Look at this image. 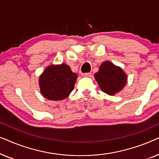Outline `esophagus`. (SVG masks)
<instances>
[{"label": "esophagus", "mask_w": 159, "mask_h": 159, "mask_svg": "<svg viewBox=\"0 0 159 159\" xmlns=\"http://www.w3.org/2000/svg\"><path fill=\"white\" fill-rule=\"evenodd\" d=\"M82 76H83V77H89L91 76V73H84V74H82Z\"/></svg>", "instance_id": "obj_1"}]
</instances>
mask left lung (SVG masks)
Here are the masks:
<instances>
[{"label": "left lung", "instance_id": "1", "mask_svg": "<svg viewBox=\"0 0 159 159\" xmlns=\"http://www.w3.org/2000/svg\"><path fill=\"white\" fill-rule=\"evenodd\" d=\"M95 79L101 90L110 95L122 90L127 81V75L122 69L108 61L101 64L98 71L95 74Z\"/></svg>", "mask_w": 159, "mask_h": 159}]
</instances>
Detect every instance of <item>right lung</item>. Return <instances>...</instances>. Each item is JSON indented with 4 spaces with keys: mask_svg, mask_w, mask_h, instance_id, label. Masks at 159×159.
<instances>
[{
    "mask_svg": "<svg viewBox=\"0 0 159 159\" xmlns=\"http://www.w3.org/2000/svg\"><path fill=\"white\" fill-rule=\"evenodd\" d=\"M77 75L66 64L51 65L39 77L40 93L51 101L66 98L73 90Z\"/></svg>",
    "mask_w": 159,
    "mask_h": 159,
    "instance_id": "add662e5",
    "label": "right lung"
}]
</instances>
